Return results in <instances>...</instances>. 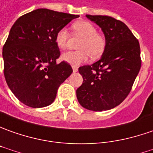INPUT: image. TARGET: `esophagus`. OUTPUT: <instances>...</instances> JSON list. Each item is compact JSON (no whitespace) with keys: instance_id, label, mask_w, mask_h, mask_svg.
Returning <instances> with one entry per match:
<instances>
[{"instance_id":"1","label":"esophagus","mask_w":153,"mask_h":153,"mask_svg":"<svg viewBox=\"0 0 153 153\" xmlns=\"http://www.w3.org/2000/svg\"><path fill=\"white\" fill-rule=\"evenodd\" d=\"M72 70H73V72H76V71H78V68L76 67V66H73V67H72Z\"/></svg>"}]
</instances>
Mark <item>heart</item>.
<instances>
[{
    "mask_svg": "<svg viewBox=\"0 0 153 153\" xmlns=\"http://www.w3.org/2000/svg\"><path fill=\"white\" fill-rule=\"evenodd\" d=\"M74 34L82 38L79 42L76 51H68L61 55V60L78 66L88 60L89 56L93 60H97L103 55L106 41L103 35L97 33V27L88 21H77L72 24ZM69 33L66 28L61 27L55 34V44L60 50H65L68 46Z\"/></svg>",
    "mask_w": 153,
    "mask_h": 153,
    "instance_id": "heart-1",
    "label": "heart"
}]
</instances>
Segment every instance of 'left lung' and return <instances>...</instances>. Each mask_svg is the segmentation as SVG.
<instances>
[{
	"instance_id": "left-lung-1",
	"label": "left lung",
	"mask_w": 153,
	"mask_h": 153,
	"mask_svg": "<svg viewBox=\"0 0 153 153\" xmlns=\"http://www.w3.org/2000/svg\"><path fill=\"white\" fill-rule=\"evenodd\" d=\"M86 17L101 27L106 47L101 59L79 67L83 82L76 89L79 103L93 111L108 110L128 96L141 69L139 42L129 27L108 16Z\"/></svg>"
}]
</instances>
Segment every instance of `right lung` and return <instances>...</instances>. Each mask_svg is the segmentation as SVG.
Returning <instances> with one entry per match:
<instances>
[{
	"label": "right lung",
	"instance_id": "add662e5",
	"mask_svg": "<svg viewBox=\"0 0 153 153\" xmlns=\"http://www.w3.org/2000/svg\"><path fill=\"white\" fill-rule=\"evenodd\" d=\"M78 15L40 8L20 17L3 46L4 76L17 98L32 108L55 101L60 85L72 73L68 63L56 60L57 31Z\"/></svg>",
	"mask_w": 153,
	"mask_h": 153
}]
</instances>
